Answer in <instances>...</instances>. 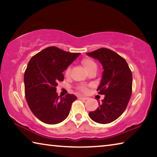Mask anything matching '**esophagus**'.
Wrapping results in <instances>:
<instances>
[{
  "label": "esophagus",
  "instance_id": "34e87169",
  "mask_svg": "<svg viewBox=\"0 0 157 157\" xmlns=\"http://www.w3.org/2000/svg\"><path fill=\"white\" fill-rule=\"evenodd\" d=\"M78 98H79V99L84 100H88V98H87V97H84V96H79V97H78Z\"/></svg>",
  "mask_w": 157,
  "mask_h": 157
}]
</instances>
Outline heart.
I'll list each match as a JSON object with an SVG mask.
<instances>
[{"label": "heart", "instance_id": "heart-1", "mask_svg": "<svg viewBox=\"0 0 157 157\" xmlns=\"http://www.w3.org/2000/svg\"><path fill=\"white\" fill-rule=\"evenodd\" d=\"M82 65H83L84 68H85V70L86 71L89 70V69L91 68L93 66H95V63L91 59H89V58H86V59H84L82 61ZM70 73H71V67H68L67 69L66 70V72L65 74L66 76H68L70 75ZM79 90L82 91V92H86L87 91V89L86 87L85 86H79Z\"/></svg>", "mask_w": 157, "mask_h": 157}]
</instances>
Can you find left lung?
<instances>
[{"label":"left lung","mask_w":157,"mask_h":157,"mask_svg":"<svg viewBox=\"0 0 157 157\" xmlns=\"http://www.w3.org/2000/svg\"><path fill=\"white\" fill-rule=\"evenodd\" d=\"M86 55L99 61L104 70L97 91L105 98L89 117L98 123H110L123 114L131 98L132 71L125 59L111 50L100 48Z\"/></svg>","instance_id":"1"}]
</instances>
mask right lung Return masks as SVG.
Here are the masks:
<instances>
[{
  "instance_id": "obj_1",
  "label": "right lung",
  "mask_w": 157,
  "mask_h": 157,
  "mask_svg": "<svg viewBox=\"0 0 157 157\" xmlns=\"http://www.w3.org/2000/svg\"><path fill=\"white\" fill-rule=\"evenodd\" d=\"M79 55L51 46L37 53L29 62L24 74L25 98L32 112L43 123H59L70 113L77 97L68 94L59 98L56 90L58 82L64 79L63 72Z\"/></svg>"
}]
</instances>
